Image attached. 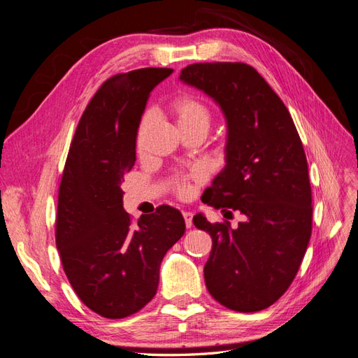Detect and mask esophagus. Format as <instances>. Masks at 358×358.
<instances>
[{
	"label": "esophagus",
	"mask_w": 358,
	"mask_h": 358,
	"mask_svg": "<svg viewBox=\"0 0 358 358\" xmlns=\"http://www.w3.org/2000/svg\"><path fill=\"white\" fill-rule=\"evenodd\" d=\"M183 220H185L187 229H191V225H192V213L191 212H183Z\"/></svg>",
	"instance_id": "1"
}]
</instances>
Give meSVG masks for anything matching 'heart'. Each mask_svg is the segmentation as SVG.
<instances>
[{"instance_id": "1", "label": "heart", "mask_w": 358, "mask_h": 358, "mask_svg": "<svg viewBox=\"0 0 358 358\" xmlns=\"http://www.w3.org/2000/svg\"><path fill=\"white\" fill-rule=\"evenodd\" d=\"M170 113L176 119V124L179 129H189V128H201L204 131H208L212 121V112L208 106H206L201 100L196 99L192 95H179L176 99H173L169 104ZM149 121V115H145L137 128V143H140V138L146 128V124ZM197 175L189 173V175H179L175 178V192L179 197H187L191 191V180Z\"/></svg>"}]
</instances>
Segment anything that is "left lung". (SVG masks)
I'll return each mask as SVG.
<instances>
[{
	"mask_svg": "<svg viewBox=\"0 0 358 358\" xmlns=\"http://www.w3.org/2000/svg\"><path fill=\"white\" fill-rule=\"evenodd\" d=\"M180 79L210 95L229 122L225 169L203 201L245 216L194 225L212 237L204 266L210 296L237 312L268 308L294 280L312 233L308 159L294 121L278 94L245 62H197Z\"/></svg>",
	"mask_w": 358,
	"mask_h": 358,
	"instance_id": "8db88e82",
	"label": "left lung"
}]
</instances>
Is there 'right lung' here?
<instances>
[{"label":"right lung","mask_w":358,"mask_h":358,"mask_svg":"<svg viewBox=\"0 0 358 358\" xmlns=\"http://www.w3.org/2000/svg\"><path fill=\"white\" fill-rule=\"evenodd\" d=\"M171 69H138L107 79L70 143L58 191L55 242L78 297L110 320L133 315L157 294L159 266L185 233L182 213L162 204L134 221L122 208L124 176L149 92Z\"/></svg>","instance_id":"obj_1"}]
</instances>
